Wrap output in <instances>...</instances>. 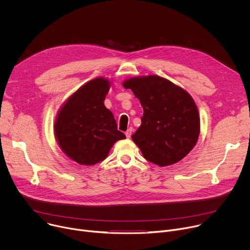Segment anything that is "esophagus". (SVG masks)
Returning <instances> with one entry per match:
<instances>
[{"label": "esophagus", "mask_w": 250, "mask_h": 250, "mask_svg": "<svg viewBox=\"0 0 250 250\" xmlns=\"http://www.w3.org/2000/svg\"><path fill=\"white\" fill-rule=\"evenodd\" d=\"M131 133H132V129L131 128H128L126 131H125V136L126 138H129L131 136Z\"/></svg>", "instance_id": "esophagus-1"}]
</instances>
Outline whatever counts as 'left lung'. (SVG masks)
I'll use <instances>...</instances> for the list:
<instances>
[{
	"mask_svg": "<svg viewBox=\"0 0 250 250\" xmlns=\"http://www.w3.org/2000/svg\"><path fill=\"white\" fill-rule=\"evenodd\" d=\"M123 86L144 109L141 125L131 136L144 157L160 167L182 160L200 134V116L191 95L157 75L132 77Z\"/></svg>",
	"mask_w": 250,
	"mask_h": 250,
	"instance_id": "left-lung-1",
	"label": "left lung"
}]
</instances>
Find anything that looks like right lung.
I'll list each match as a JSON object with an SVG mask.
<instances>
[{
	"instance_id": "obj_1",
	"label": "right lung",
	"mask_w": 250,
	"mask_h": 250,
	"mask_svg": "<svg viewBox=\"0 0 250 250\" xmlns=\"http://www.w3.org/2000/svg\"><path fill=\"white\" fill-rule=\"evenodd\" d=\"M110 87V80L104 77L85 83L56 115L54 133L59 147L78 164L95 165L108 156L116 141L125 138L104 104Z\"/></svg>"
}]
</instances>
